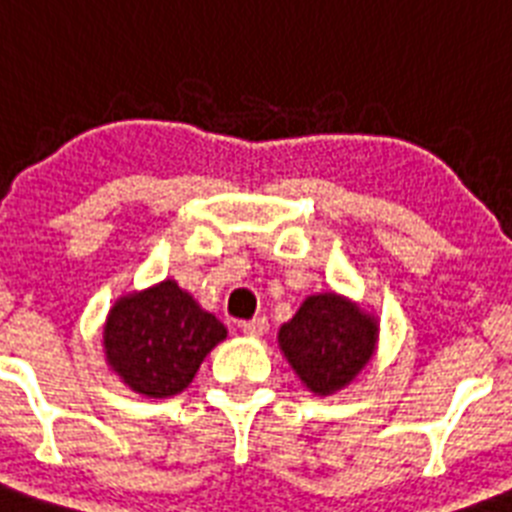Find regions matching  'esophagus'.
<instances>
[{"label": "esophagus", "instance_id": "obj_1", "mask_svg": "<svg viewBox=\"0 0 512 512\" xmlns=\"http://www.w3.org/2000/svg\"><path fill=\"white\" fill-rule=\"evenodd\" d=\"M242 333L249 338H263L268 333V320L265 317H255V320L242 322Z\"/></svg>", "mask_w": 512, "mask_h": 512}]
</instances>
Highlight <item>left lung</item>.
I'll return each instance as SVG.
<instances>
[{
	"instance_id": "1",
	"label": "left lung",
	"mask_w": 512,
	"mask_h": 512,
	"mask_svg": "<svg viewBox=\"0 0 512 512\" xmlns=\"http://www.w3.org/2000/svg\"><path fill=\"white\" fill-rule=\"evenodd\" d=\"M380 320L338 291L307 296L278 330L283 359L315 395L341 393L375 359Z\"/></svg>"
}]
</instances>
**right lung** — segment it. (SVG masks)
Wrapping results in <instances>:
<instances>
[{"label": "right lung", "instance_id": "obj_1", "mask_svg": "<svg viewBox=\"0 0 512 512\" xmlns=\"http://www.w3.org/2000/svg\"><path fill=\"white\" fill-rule=\"evenodd\" d=\"M223 338L226 325L174 278L119 296L101 330L109 369L145 398H171L190 388Z\"/></svg>", "mask_w": 512, "mask_h": 512}]
</instances>
